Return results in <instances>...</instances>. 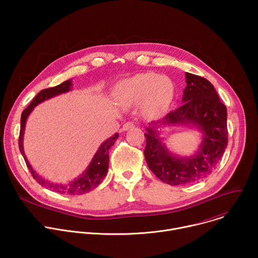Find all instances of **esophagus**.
I'll list each match as a JSON object with an SVG mask.
<instances>
[{
  "label": "esophagus",
  "mask_w": 258,
  "mask_h": 258,
  "mask_svg": "<svg viewBox=\"0 0 258 258\" xmlns=\"http://www.w3.org/2000/svg\"><path fill=\"white\" fill-rule=\"evenodd\" d=\"M135 127V123L133 121H127L122 125V131H128Z\"/></svg>",
  "instance_id": "34e87169"
}]
</instances>
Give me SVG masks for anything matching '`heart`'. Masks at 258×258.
Here are the masks:
<instances>
[{
	"label": "heart",
	"mask_w": 258,
	"mask_h": 258,
	"mask_svg": "<svg viewBox=\"0 0 258 258\" xmlns=\"http://www.w3.org/2000/svg\"><path fill=\"white\" fill-rule=\"evenodd\" d=\"M115 93L127 104L143 101L146 112L151 116H158L169 107L174 90L169 79L148 72L139 73L120 82L115 87Z\"/></svg>",
	"instance_id": "1"
}]
</instances>
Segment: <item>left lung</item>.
Segmentation results:
<instances>
[{"label": "left lung", "instance_id": "1", "mask_svg": "<svg viewBox=\"0 0 258 258\" xmlns=\"http://www.w3.org/2000/svg\"><path fill=\"white\" fill-rule=\"evenodd\" d=\"M182 105L161 120L146 128L145 159L151 171L171 186L198 181L214 169L228 146L227 107L219 100L212 84L204 78L186 72ZM185 124L203 134L199 151L179 158L168 150L159 137V127Z\"/></svg>", "mask_w": 258, "mask_h": 258}]
</instances>
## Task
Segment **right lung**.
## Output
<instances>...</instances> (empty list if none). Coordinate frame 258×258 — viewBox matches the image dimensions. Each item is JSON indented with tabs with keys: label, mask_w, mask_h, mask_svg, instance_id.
Instances as JSON below:
<instances>
[{
	"label": "right lung",
	"mask_w": 258,
	"mask_h": 258,
	"mask_svg": "<svg viewBox=\"0 0 258 258\" xmlns=\"http://www.w3.org/2000/svg\"><path fill=\"white\" fill-rule=\"evenodd\" d=\"M72 83L71 80L66 81L54 88H49L42 90L38 95L34 97L32 102L25 108L24 111L21 114V120H20V133H19V150L22 154L25 163L33 176V178L38 181L40 185L43 187H46L47 189H50L54 192L64 194V195H83L85 193H88L95 188L99 186V183L104 179V177L107 174L108 166H109V149L114 145L116 139L118 138V134H114L112 137H110L106 141H104L99 149L97 150L96 154L94 155L91 163L87 167V169L77 178L67 182V183H56L52 182L48 179H45L42 177L38 172H36L31 165L29 164L25 153L23 149V135L25 130V123L27 120L28 115L31 113L33 108L39 105L40 103L44 102L45 100H48L50 98H53L57 95L67 93L71 90Z\"/></svg>",
	"instance_id": "right-lung-1"
}]
</instances>
